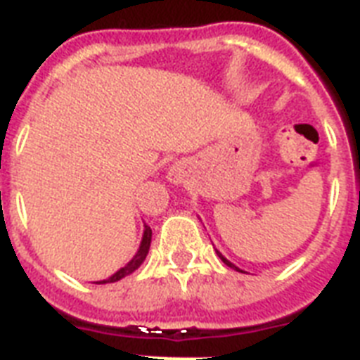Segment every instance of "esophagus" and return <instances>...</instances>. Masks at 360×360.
<instances>
[{"instance_id": "obj_1", "label": "esophagus", "mask_w": 360, "mask_h": 360, "mask_svg": "<svg viewBox=\"0 0 360 360\" xmlns=\"http://www.w3.org/2000/svg\"><path fill=\"white\" fill-rule=\"evenodd\" d=\"M171 180H178L176 172H171Z\"/></svg>"}]
</instances>
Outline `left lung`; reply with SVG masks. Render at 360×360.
I'll return each instance as SVG.
<instances>
[{"instance_id": "obj_1", "label": "left lung", "mask_w": 360, "mask_h": 360, "mask_svg": "<svg viewBox=\"0 0 360 360\" xmlns=\"http://www.w3.org/2000/svg\"><path fill=\"white\" fill-rule=\"evenodd\" d=\"M215 252H217V257H219V258H221V260L225 262L226 266H229V267H232V269H236V271H241L240 267H236V266H234V264H232V262H229V260H226V258H225V257H223V255H221V252H219V251H215ZM241 273H245V271H241Z\"/></svg>"}]
</instances>
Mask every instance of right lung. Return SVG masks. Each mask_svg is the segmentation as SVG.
I'll return each instance as SVG.
<instances>
[{"instance_id":"obj_1","label":"right lung","mask_w":360,"mask_h":360,"mask_svg":"<svg viewBox=\"0 0 360 360\" xmlns=\"http://www.w3.org/2000/svg\"><path fill=\"white\" fill-rule=\"evenodd\" d=\"M150 241H152V230L150 226L145 225V232H143V240H141V245L139 249H137V252H135V257L131 258L128 264H126L124 267H120L119 271L115 273V275H111V277L103 278V281H98L96 284H108V283H117V281H120V278H124L126 275H130V273H134L137 267L145 262L146 255H148V249H150Z\"/></svg>"}]
</instances>
